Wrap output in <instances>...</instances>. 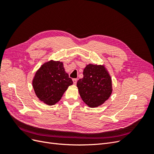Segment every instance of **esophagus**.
<instances>
[{"instance_id":"1","label":"esophagus","mask_w":154,"mask_h":154,"mask_svg":"<svg viewBox=\"0 0 154 154\" xmlns=\"http://www.w3.org/2000/svg\"><path fill=\"white\" fill-rule=\"evenodd\" d=\"M72 82H73L74 85H76V83H77V80H76V79H72Z\"/></svg>"}]
</instances>
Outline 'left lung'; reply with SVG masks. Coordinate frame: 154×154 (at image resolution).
<instances>
[{"instance_id":"left-lung-1","label":"left lung","mask_w":154,"mask_h":154,"mask_svg":"<svg viewBox=\"0 0 154 154\" xmlns=\"http://www.w3.org/2000/svg\"><path fill=\"white\" fill-rule=\"evenodd\" d=\"M83 74V78L77 82L82 100L90 107L102 105L112 92V80L108 71L104 66L88 64Z\"/></svg>"}]
</instances>
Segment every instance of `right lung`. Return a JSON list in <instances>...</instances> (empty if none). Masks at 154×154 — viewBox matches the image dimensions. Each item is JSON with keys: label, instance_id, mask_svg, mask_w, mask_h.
Masks as SVG:
<instances>
[{"label": "right lung", "instance_id": "right-lung-1", "mask_svg": "<svg viewBox=\"0 0 154 154\" xmlns=\"http://www.w3.org/2000/svg\"><path fill=\"white\" fill-rule=\"evenodd\" d=\"M72 80L65 71L63 64L51 60L44 63L36 71L32 87L38 99L48 105L59 101Z\"/></svg>", "mask_w": 154, "mask_h": 154}]
</instances>
